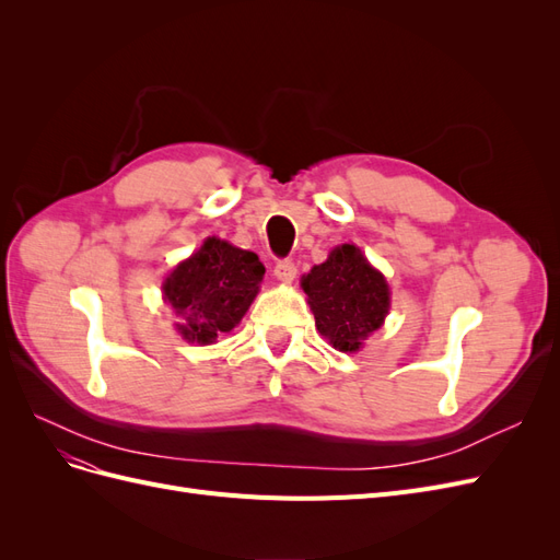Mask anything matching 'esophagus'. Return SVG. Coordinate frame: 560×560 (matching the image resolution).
Masks as SVG:
<instances>
[{
	"instance_id": "obj_1",
	"label": "esophagus",
	"mask_w": 560,
	"mask_h": 560,
	"mask_svg": "<svg viewBox=\"0 0 560 560\" xmlns=\"http://www.w3.org/2000/svg\"><path fill=\"white\" fill-rule=\"evenodd\" d=\"M273 273H276V278H278V280H282V282H290V280H294V278H296L299 268H296V264H294L292 259H280V261L276 264V268H273Z\"/></svg>"
}]
</instances>
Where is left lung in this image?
Returning <instances> with one entry per match:
<instances>
[{"label":"left lung","instance_id":"8db88e82","mask_svg":"<svg viewBox=\"0 0 560 560\" xmlns=\"http://www.w3.org/2000/svg\"><path fill=\"white\" fill-rule=\"evenodd\" d=\"M301 284L308 294L317 331L341 352L360 350L364 338L383 325L389 311L385 278L369 266L354 245L331 249L329 259L313 266Z\"/></svg>","mask_w":560,"mask_h":560}]
</instances>
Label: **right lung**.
<instances>
[{
  "instance_id": "obj_1",
  "label": "right lung",
  "mask_w": 560,
  "mask_h": 560,
  "mask_svg": "<svg viewBox=\"0 0 560 560\" xmlns=\"http://www.w3.org/2000/svg\"><path fill=\"white\" fill-rule=\"evenodd\" d=\"M264 273L266 268L254 252L208 238L163 284L167 303L182 317L179 334L200 346L214 343L219 334L243 319Z\"/></svg>"
}]
</instances>
